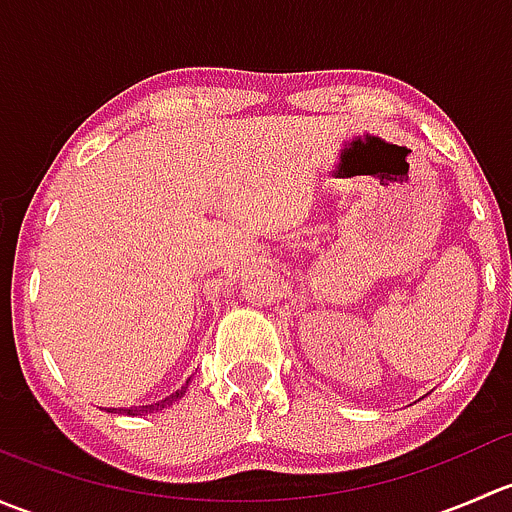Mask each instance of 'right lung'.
I'll use <instances>...</instances> for the list:
<instances>
[{"mask_svg":"<svg viewBox=\"0 0 512 512\" xmlns=\"http://www.w3.org/2000/svg\"><path fill=\"white\" fill-rule=\"evenodd\" d=\"M188 384H190V379L185 381V386H180V389L175 391V394L165 396V399L156 401V404H148V406H131V409H111V411H113V414H126V416H146V414H156V411L168 409V406H173L175 401L183 399L185 391H188Z\"/></svg>","mask_w":512,"mask_h":512,"instance_id":"1","label":"right lung"}]
</instances>
